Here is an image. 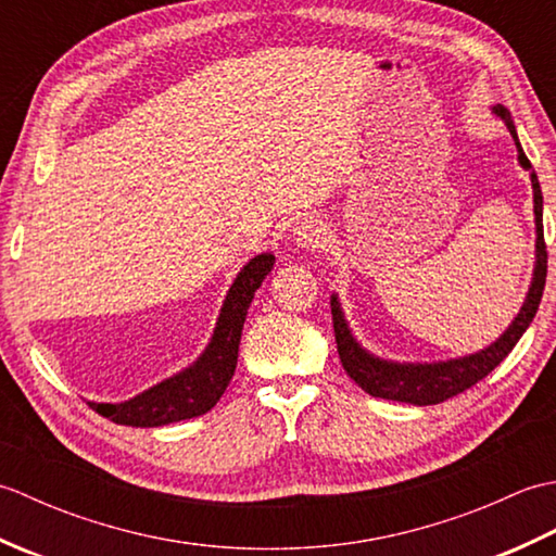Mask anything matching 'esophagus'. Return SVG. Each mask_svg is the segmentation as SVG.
<instances>
[{
    "instance_id": "obj_1",
    "label": "esophagus",
    "mask_w": 556,
    "mask_h": 556,
    "mask_svg": "<svg viewBox=\"0 0 556 556\" xmlns=\"http://www.w3.org/2000/svg\"><path fill=\"white\" fill-rule=\"evenodd\" d=\"M293 241L299 248H320L327 241V227L323 219L305 217L293 227Z\"/></svg>"
}]
</instances>
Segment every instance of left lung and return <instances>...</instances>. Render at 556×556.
I'll use <instances>...</instances> for the list:
<instances>
[{"instance_id": "1", "label": "left lung", "mask_w": 556, "mask_h": 556, "mask_svg": "<svg viewBox=\"0 0 556 556\" xmlns=\"http://www.w3.org/2000/svg\"><path fill=\"white\" fill-rule=\"evenodd\" d=\"M494 114L502 116L506 128L511 131L518 148V162H521L526 169H530V162L526 157L521 143H518L516 126L511 122L509 112L504 108H494ZM530 181H533L535 227H538V243H535L538 260H535V271H533V285H530L523 308L511 323V327L506 329V332L485 351L473 353V356H466V358L446 361V363H416V365L375 358L372 353L361 349L358 341L351 337V329L344 320V313L339 308V301L337 296H332V323H334L339 358H341V365H344L346 375L361 389H365V392L377 399L404 401V404H416V406H432V404H442V401L452 399L460 392H466V389L480 382L482 377H488L506 356H509L511 349L518 344V339L523 337L528 325L533 323L542 291H545V279H547V245H545V231H542V191L533 169H530Z\"/></svg>"}]
</instances>
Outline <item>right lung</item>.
Segmentation results:
<instances>
[{
    "mask_svg": "<svg viewBox=\"0 0 556 556\" xmlns=\"http://www.w3.org/2000/svg\"><path fill=\"white\" fill-rule=\"evenodd\" d=\"M271 267H275V255L265 253L253 257L239 271L222 305L210 346L195 365L172 380H164L150 387L148 392L124 401V404H90L92 410L112 422L134 425V428H160V425L198 418L207 413L231 382L248 305Z\"/></svg>",
    "mask_w": 556,
    "mask_h": 556,
    "instance_id": "1",
    "label": "right lung"
}]
</instances>
